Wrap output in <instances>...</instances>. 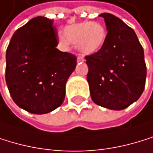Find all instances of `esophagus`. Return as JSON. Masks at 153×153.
Returning a JSON list of instances; mask_svg holds the SVG:
<instances>
[{
	"mask_svg": "<svg viewBox=\"0 0 153 153\" xmlns=\"http://www.w3.org/2000/svg\"><path fill=\"white\" fill-rule=\"evenodd\" d=\"M84 57L82 56V55H78L77 56V62H78V63H81V62H84Z\"/></svg>",
	"mask_w": 153,
	"mask_h": 153,
	"instance_id": "34e87169",
	"label": "esophagus"
}]
</instances>
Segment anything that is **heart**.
I'll return each mask as SVG.
<instances>
[{"instance_id":"1","label":"heart","mask_w":153,"mask_h":153,"mask_svg":"<svg viewBox=\"0 0 153 153\" xmlns=\"http://www.w3.org/2000/svg\"><path fill=\"white\" fill-rule=\"evenodd\" d=\"M106 35V29L101 23L82 21L65 27L62 41L66 45L76 44L80 51L91 54L102 48Z\"/></svg>"}]
</instances>
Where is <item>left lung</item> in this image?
<instances>
[{"mask_svg":"<svg viewBox=\"0 0 153 153\" xmlns=\"http://www.w3.org/2000/svg\"><path fill=\"white\" fill-rule=\"evenodd\" d=\"M104 18L107 35L102 48L86 56L87 79L92 101L102 107L123 110L138 100L145 88L144 51L135 31L109 13Z\"/></svg>","mask_w":153,"mask_h":153,"instance_id":"obj_1","label":"left lung"}]
</instances>
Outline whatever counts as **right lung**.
<instances>
[{
  "mask_svg": "<svg viewBox=\"0 0 153 153\" xmlns=\"http://www.w3.org/2000/svg\"><path fill=\"white\" fill-rule=\"evenodd\" d=\"M57 36L53 20L37 16L13 33L7 47L9 92L31 114L50 113L64 102L65 83L76 68V55L56 49Z\"/></svg>",
  "mask_w": 153,
  "mask_h": 153,
  "instance_id": "right-lung-1",
  "label": "right lung"
}]
</instances>
